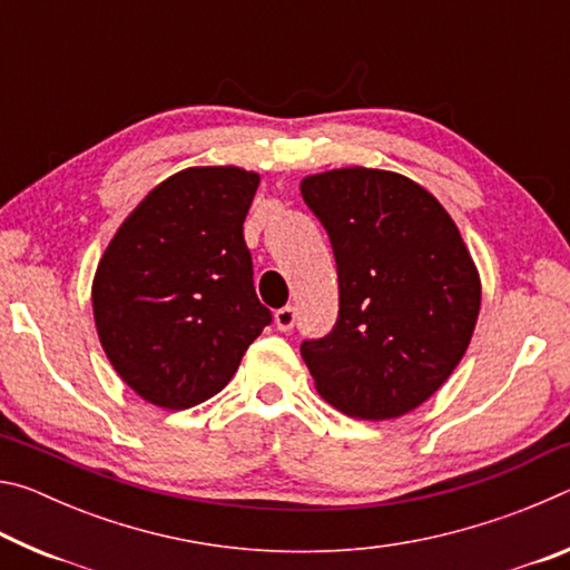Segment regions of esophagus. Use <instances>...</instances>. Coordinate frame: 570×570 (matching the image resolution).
<instances>
[{"instance_id":"obj_1","label":"esophagus","mask_w":570,"mask_h":570,"mask_svg":"<svg viewBox=\"0 0 570 570\" xmlns=\"http://www.w3.org/2000/svg\"><path fill=\"white\" fill-rule=\"evenodd\" d=\"M274 322H276L278 332H292L294 324H296V308L294 306L278 308V312L274 314Z\"/></svg>"}]
</instances>
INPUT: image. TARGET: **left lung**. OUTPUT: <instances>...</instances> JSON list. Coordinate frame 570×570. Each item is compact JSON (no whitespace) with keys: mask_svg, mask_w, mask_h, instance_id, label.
<instances>
[{"mask_svg":"<svg viewBox=\"0 0 570 570\" xmlns=\"http://www.w3.org/2000/svg\"><path fill=\"white\" fill-rule=\"evenodd\" d=\"M330 234L340 316L302 344L322 397L356 420H394L430 400L475 332L480 276L455 220L392 170L336 168L302 180Z\"/></svg>","mask_w":570,"mask_h":570,"instance_id":"obj_1","label":"left lung"}]
</instances>
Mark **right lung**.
Returning a JSON list of instances; mask_svg holds the SVG:
<instances>
[{"mask_svg":"<svg viewBox=\"0 0 570 570\" xmlns=\"http://www.w3.org/2000/svg\"><path fill=\"white\" fill-rule=\"evenodd\" d=\"M258 180L236 166L180 170L105 248L92 278L100 344L120 380L156 407L214 397L272 324L244 240Z\"/></svg>","mask_w":570,"mask_h":570,"instance_id":"right-lung-1","label":"right lung"}]
</instances>
